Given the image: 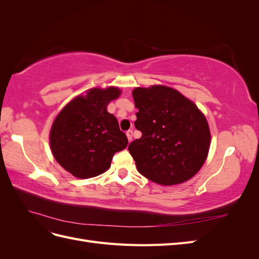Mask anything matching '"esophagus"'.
Instances as JSON below:
<instances>
[{
	"mask_svg": "<svg viewBox=\"0 0 259 259\" xmlns=\"http://www.w3.org/2000/svg\"><path fill=\"white\" fill-rule=\"evenodd\" d=\"M126 136H127V138H128V142L131 143L132 139H133V131L128 130V131L126 132Z\"/></svg>",
	"mask_w": 259,
	"mask_h": 259,
	"instance_id": "1",
	"label": "esophagus"
}]
</instances>
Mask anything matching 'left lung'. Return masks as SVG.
I'll return each mask as SVG.
<instances>
[{
	"instance_id": "left-lung-1",
	"label": "left lung",
	"mask_w": 259,
	"mask_h": 259,
	"mask_svg": "<svg viewBox=\"0 0 259 259\" xmlns=\"http://www.w3.org/2000/svg\"><path fill=\"white\" fill-rule=\"evenodd\" d=\"M138 108L135 127L142 137L128 146L137 170L152 182L170 186L198 173L210 144L205 116L191 100L170 88L154 85L133 91Z\"/></svg>"
}]
</instances>
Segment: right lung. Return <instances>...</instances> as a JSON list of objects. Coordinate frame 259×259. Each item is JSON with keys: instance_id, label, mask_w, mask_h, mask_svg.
<instances>
[{"instance_id": "add662e5", "label": "right lung", "mask_w": 259, "mask_h": 259, "mask_svg": "<svg viewBox=\"0 0 259 259\" xmlns=\"http://www.w3.org/2000/svg\"><path fill=\"white\" fill-rule=\"evenodd\" d=\"M120 90L93 89L77 96L62 109L51 130V148L55 159L77 178L103 174L115 152L126 148L128 140L116 117L107 111Z\"/></svg>"}]
</instances>
